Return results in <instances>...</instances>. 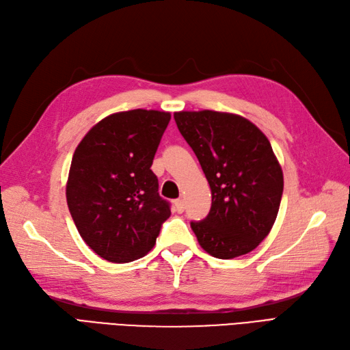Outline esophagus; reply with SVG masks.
<instances>
[{
	"label": "esophagus",
	"instance_id": "esophagus-1",
	"mask_svg": "<svg viewBox=\"0 0 350 350\" xmlns=\"http://www.w3.org/2000/svg\"><path fill=\"white\" fill-rule=\"evenodd\" d=\"M175 207H176L178 213H183V211L185 210V201H184V198H178L175 201Z\"/></svg>",
	"mask_w": 350,
	"mask_h": 350
}]
</instances>
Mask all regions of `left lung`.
I'll list each match as a JSON object with an SVG mask.
<instances>
[{
  "mask_svg": "<svg viewBox=\"0 0 350 350\" xmlns=\"http://www.w3.org/2000/svg\"><path fill=\"white\" fill-rule=\"evenodd\" d=\"M174 118L211 189L208 215L191 221L198 243L221 260L248 254L269 235L283 194L282 167L270 142L234 113L183 111Z\"/></svg>",
  "mask_w": 350,
  "mask_h": 350,
  "instance_id": "obj_1",
  "label": "left lung"
}]
</instances>
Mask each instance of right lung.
<instances>
[{"instance_id": "1", "label": "right lung", "mask_w": 350, "mask_h": 350, "mask_svg": "<svg viewBox=\"0 0 350 350\" xmlns=\"http://www.w3.org/2000/svg\"><path fill=\"white\" fill-rule=\"evenodd\" d=\"M171 113L134 109L112 113L74 152L67 204L80 237L99 257L130 262L156 243L171 203L159 196L150 169Z\"/></svg>"}]
</instances>
